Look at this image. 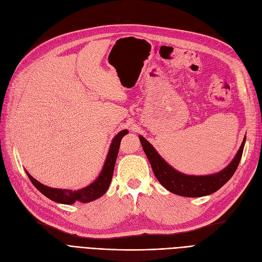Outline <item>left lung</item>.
<instances>
[{
    "label": "left lung",
    "mask_w": 262,
    "mask_h": 262,
    "mask_svg": "<svg viewBox=\"0 0 262 262\" xmlns=\"http://www.w3.org/2000/svg\"><path fill=\"white\" fill-rule=\"evenodd\" d=\"M139 139L142 149L145 151L150 165L152 167V171L160 184L168 191L175 193V195L195 198L213 193L220 189L225 183L229 182L239 164L246 136L244 137L237 154L235 155L230 164L225 166L220 172L209 175H188L179 172L168 164L158 154L155 147L147 139L143 138L141 135H139Z\"/></svg>",
    "instance_id": "8db88e82"
}]
</instances>
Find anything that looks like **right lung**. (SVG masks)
Segmentation results:
<instances>
[{
	"label": "right lung",
	"mask_w": 262,
	"mask_h": 262,
	"mask_svg": "<svg viewBox=\"0 0 262 262\" xmlns=\"http://www.w3.org/2000/svg\"><path fill=\"white\" fill-rule=\"evenodd\" d=\"M127 134H128L127 129H123L119 134L115 135V137L112 139L111 145H110V149H108L103 168L101 170L99 176L90 185L81 189L72 190V189L52 188V187L46 186V185L41 184L36 179H33L27 171H26V174L28 175L29 180L33 184V186H35L41 193H43V195L49 199L58 202V204L73 205L75 202L87 204V202L94 201L100 197H102L105 193V191L107 190L110 184H111L114 165L117 158V154H119L121 140L125 135Z\"/></svg>",
	"instance_id": "right-lung-1"
}]
</instances>
